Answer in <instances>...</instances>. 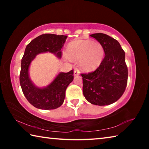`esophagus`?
<instances>
[{"label": "esophagus", "instance_id": "obj_1", "mask_svg": "<svg viewBox=\"0 0 149 149\" xmlns=\"http://www.w3.org/2000/svg\"><path fill=\"white\" fill-rule=\"evenodd\" d=\"M79 72L77 70H74V75H75H75H79Z\"/></svg>", "mask_w": 149, "mask_h": 149}]
</instances>
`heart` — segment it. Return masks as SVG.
I'll return each mask as SVG.
<instances>
[{
  "label": "heart",
  "mask_w": 149,
  "mask_h": 149,
  "mask_svg": "<svg viewBox=\"0 0 149 149\" xmlns=\"http://www.w3.org/2000/svg\"><path fill=\"white\" fill-rule=\"evenodd\" d=\"M66 56L72 61H78V65L85 72L99 68L104 56L102 45L91 40H76L70 42L66 48Z\"/></svg>",
  "instance_id": "1"
}]
</instances>
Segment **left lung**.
<instances>
[{
	"label": "left lung",
	"mask_w": 149,
	"mask_h": 149,
	"mask_svg": "<svg viewBox=\"0 0 149 149\" xmlns=\"http://www.w3.org/2000/svg\"><path fill=\"white\" fill-rule=\"evenodd\" d=\"M91 37L102 45L105 56L95 71L82 74L83 93L88 102L98 106L115 102L124 93L127 82L125 52L117 40L104 33Z\"/></svg>",
	"instance_id": "8db88e82"
}]
</instances>
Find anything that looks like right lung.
<instances>
[{"label":"right lung","mask_w":149,"mask_h":149,"mask_svg":"<svg viewBox=\"0 0 149 149\" xmlns=\"http://www.w3.org/2000/svg\"><path fill=\"white\" fill-rule=\"evenodd\" d=\"M65 35L43 34L29 42L22 59L19 83L22 91L30 104L42 110L60 107L64 101L66 88L74 79V72H59L46 87H37L29 76V67L37 54L50 52L61 58V49L66 40Z\"/></svg>","instance_id":"obj_1"}]
</instances>
